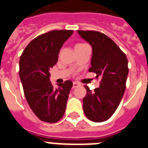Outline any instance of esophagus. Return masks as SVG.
Listing matches in <instances>:
<instances>
[{"instance_id":"34e87169","label":"esophagus","mask_w":148,"mask_h":148,"mask_svg":"<svg viewBox=\"0 0 148 148\" xmlns=\"http://www.w3.org/2000/svg\"><path fill=\"white\" fill-rule=\"evenodd\" d=\"M78 85H79V84H78L77 83L74 82V83H73V86H72V88H73V89L75 88V87H77V86Z\"/></svg>"}]
</instances>
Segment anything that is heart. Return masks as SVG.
<instances>
[{"mask_svg": "<svg viewBox=\"0 0 148 148\" xmlns=\"http://www.w3.org/2000/svg\"><path fill=\"white\" fill-rule=\"evenodd\" d=\"M82 45V44H78V45Z\"/></svg>", "mask_w": 148, "mask_h": 148, "instance_id": "1", "label": "heart"}]
</instances>
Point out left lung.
Masks as SVG:
<instances>
[{
  "label": "left lung",
  "instance_id": "obj_1",
  "mask_svg": "<svg viewBox=\"0 0 148 148\" xmlns=\"http://www.w3.org/2000/svg\"><path fill=\"white\" fill-rule=\"evenodd\" d=\"M77 32L92 47L89 71L94 72L97 78H101L99 88L95 89L94 92L85 86L84 112L93 122H104L113 115L124 95L128 74V60L124 52L105 34L97 31Z\"/></svg>",
  "mask_w": 148,
  "mask_h": 148
}]
</instances>
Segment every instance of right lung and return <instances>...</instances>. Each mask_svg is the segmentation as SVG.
Listing matches in <instances>:
<instances>
[{
    "label": "right lung",
    "instance_id": "right-lung-1",
    "mask_svg": "<svg viewBox=\"0 0 148 148\" xmlns=\"http://www.w3.org/2000/svg\"><path fill=\"white\" fill-rule=\"evenodd\" d=\"M73 32L53 30L40 35L29 43L20 57L19 75L26 101L43 122H58L65 112L73 83L66 80L55 88L49 71L58 62L62 45Z\"/></svg>",
    "mask_w": 148,
    "mask_h": 148
}]
</instances>
